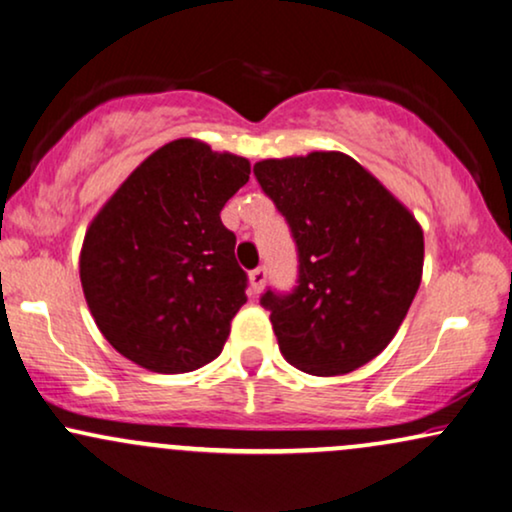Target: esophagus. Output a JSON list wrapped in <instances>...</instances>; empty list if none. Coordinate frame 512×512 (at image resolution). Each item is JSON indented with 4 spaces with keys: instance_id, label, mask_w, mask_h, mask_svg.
I'll return each mask as SVG.
<instances>
[{
    "instance_id": "34e87169",
    "label": "esophagus",
    "mask_w": 512,
    "mask_h": 512,
    "mask_svg": "<svg viewBox=\"0 0 512 512\" xmlns=\"http://www.w3.org/2000/svg\"><path fill=\"white\" fill-rule=\"evenodd\" d=\"M264 281H267V269H264V267L252 269V272H250V288H252V293H260L262 288H264Z\"/></svg>"
}]
</instances>
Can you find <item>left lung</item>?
Returning <instances> with one entry per match:
<instances>
[{
	"instance_id": "obj_1",
	"label": "left lung",
	"mask_w": 512,
	"mask_h": 512,
	"mask_svg": "<svg viewBox=\"0 0 512 512\" xmlns=\"http://www.w3.org/2000/svg\"><path fill=\"white\" fill-rule=\"evenodd\" d=\"M255 176L298 245L295 291L260 300L281 355L315 377L367 365L396 336L420 288V221L343 152L262 159Z\"/></svg>"
}]
</instances>
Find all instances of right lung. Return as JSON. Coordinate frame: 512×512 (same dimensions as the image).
Returning <instances> with one entry per match:
<instances>
[{
    "label": "right lung",
    "instance_id": "obj_1",
    "mask_svg": "<svg viewBox=\"0 0 512 512\" xmlns=\"http://www.w3.org/2000/svg\"><path fill=\"white\" fill-rule=\"evenodd\" d=\"M250 162L178 138L152 152L90 221L80 283L97 329L123 357L183 374L221 353L248 295L221 209Z\"/></svg>",
    "mask_w": 512,
    "mask_h": 512
}]
</instances>
